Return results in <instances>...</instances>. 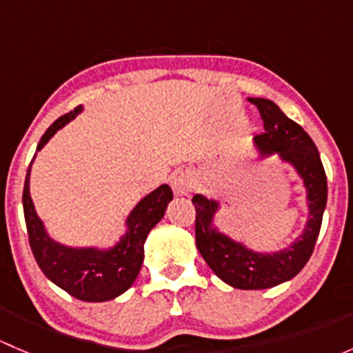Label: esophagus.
<instances>
[{
  "label": "esophagus",
  "instance_id": "obj_1",
  "mask_svg": "<svg viewBox=\"0 0 353 353\" xmlns=\"http://www.w3.org/2000/svg\"><path fill=\"white\" fill-rule=\"evenodd\" d=\"M196 188V181H194L193 174L184 170V172H179L172 181V190L174 193L179 194V196H186L191 191Z\"/></svg>",
  "mask_w": 353,
  "mask_h": 353
}]
</instances>
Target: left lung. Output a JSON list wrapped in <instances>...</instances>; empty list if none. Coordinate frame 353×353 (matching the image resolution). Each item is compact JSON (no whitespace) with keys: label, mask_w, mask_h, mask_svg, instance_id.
Wrapping results in <instances>:
<instances>
[{"label":"left lung","mask_w":353,"mask_h":353,"mask_svg":"<svg viewBox=\"0 0 353 353\" xmlns=\"http://www.w3.org/2000/svg\"><path fill=\"white\" fill-rule=\"evenodd\" d=\"M261 114L265 133L254 137L261 155L279 154L290 162L304 179L307 190L309 219L302 236L280 252L261 254L229 239L212 227L219 203L194 194L196 210L194 232L199 254L220 280L241 290H261L294 279L305 266L314 251L328 196L325 167L314 141L295 121L288 119L275 102L268 99H249Z\"/></svg>","instance_id":"obj_1"}]
</instances>
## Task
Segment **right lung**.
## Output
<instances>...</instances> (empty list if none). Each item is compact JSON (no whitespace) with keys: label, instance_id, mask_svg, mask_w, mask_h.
Segmentation results:
<instances>
[{"label":"right lung","instance_id":"1","mask_svg":"<svg viewBox=\"0 0 353 353\" xmlns=\"http://www.w3.org/2000/svg\"><path fill=\"white\" fill-rule=\"evenodd\" d=\"M80 110L81 105H78L74 110L58 117L42 134L37 152ZM30 167L23 186V215L28 244L42 273L68 294L85 302L110 301L126 292L140 273L143 263V244L148 232L162 220L167 205L172 199V190L167 184H162L141 199L128 216L126 236H123L114 248L108 251L94 248L74 249L54 243L46 234L28 191Z\"/></svg>","mask_w":353,"mask_h":353}]
</instances>
